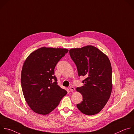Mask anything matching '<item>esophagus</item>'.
Here are the masks:
<instances>
[{
	"label": "esophagus",
	"instance_id": "34e87169",
	"mask_svg": "<svg viewBox=\"0 0 134 134\" xmlns=\"http://www.w3.org/2000/svg\"><path fill=\"white\" fill-rule=\"evenodd\" d=\"M69 90L71 92H73L75 90V88L73 86H70L69 87Z\"/></svg>",
	"mask_w": 134,
	"mask_h": 134
}]
</instances>
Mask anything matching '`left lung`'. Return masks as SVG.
Returning a JSON list of instances; mask_svg holds the SVG:
<instances>
[{
    "label": "left lung",
    "mask_w": 134,
    "mask_h": 134,
    "mask_svg": "<svg viewBox=\"0 0 134 134\" xmlns=\"http://www.w3.org/2000/svg\"><path fill=\"white\" fill-rule=\"evenodd\" d=\"M84 85L76 90L83 96L77 108L86 115H94L107 104L112 91V68L108 57L97 48L87 46L69 50Z\"/></svg>",
    "instance_id": "8db88e82"
}]
</instances>
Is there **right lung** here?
Instances as JSON below:
<instances>
[{"label": "right lung", "mask_w": 134, "mask_h": 134, "mask_svg": "<svg viewBox=\"0 0 134 134\" xmlns=\"http://www.w3.org/2000/svg\"><path fill=\"white\" fill-rule=\"evenodd\" d=\"M68 49L42 47L32 52L24 63L21 86L30 108L46 115L59 104L67 92L57 83L54 69Z\"/></svg>", "instance_id": "right-lung-1"}]
</instances>
